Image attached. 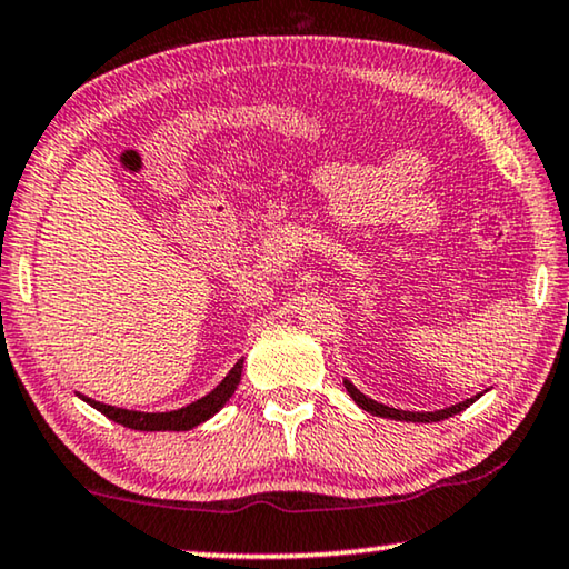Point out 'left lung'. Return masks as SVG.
Listing matches in <instances>:
<instances>
[{"instance_id":"left-lung-1","label":"left lung","mask_w":569,"mask_h":569,"mask_svg":"<svg viewBox=\"0 0 569 569\" xmlns=\"http://www.w3.org/2000/svg\"><path fill=\"white\" fill-rule=\"evenodd\" d=\"M345 388H347V393L352 396V401L360 406V409H366V411H370L372 417H383V419H396V421H421V423H429V421H442V419H449V417H455V413H460V411H465L468 409V406L475 401V398H468V401H462V403H457V406H449V409H442V411H401V409H391V406H383V403H378V401H372V398H368V396H362L358 388H355L350 380H345Z\"/></svg>"}]
</instances>
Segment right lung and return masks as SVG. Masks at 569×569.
Wrapping results in <instances>:
<instances>
[{
    "label": "right lung",
    "instance_id": "add662e5",
    "mask_svg": "<svg viewBox=\"0 0 569 569\" xmlns=\"http://www.w3.org/2000/svg\"><path fill=\"white\" fill-rule=\"evenodd\" d=\"M240 376H242V360H237L234 368L227 372V378L209 396H203V398H199V401L183 406V409L166 411V413H142V411L114 409V406L91 401V398H87V396H81V398L89 406H94L97 411L104 413V417H109L117 423H122V427H130L138 431H186V429L199 427V423L207 421L209 417H214V413L222 409L227 401H230V396L234 393L237 383H240Z\"/></svg>",
    "mask_w": 569,
    "mask_h": 569
}]
</instances>
